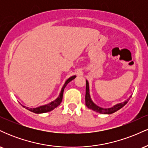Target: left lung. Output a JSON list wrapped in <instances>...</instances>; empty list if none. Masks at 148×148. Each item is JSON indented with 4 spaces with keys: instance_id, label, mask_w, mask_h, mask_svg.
Returning a JSON list of instances; mask_svg holds the SVG:
<instances>
[{
    "instance_id": "1",
    "label": "left lung",
    "mask_w": 148,
    "mask_h": 148,
    "mask_svg": "<svg viewBox=\"0 0 148 148\" xmlns=\"http://www.w3.org/2000/svg\"><path fill=\"white\" fill-rule=\"evenodd\" d=\"M129 101V99L127 101H124L123 103H118V104L115 105L114 106L111 107L109 108H101V107L97 106L92 102L90 99V92H89V85H88V81H86V105L90 109L93 110V111L98 112L99 113H102V114H111V113H115L120 108H123L125 104Z\"/></svg>"
}]
</instances>
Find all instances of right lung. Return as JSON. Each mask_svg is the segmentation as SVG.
Wrapping results in <instances>:
<instances>
[{
	"label": "right lung",
	"instance_id": "1",
	"mask_svg": "<svg viewBox=\"0 0 148 148\" xmlns=\"http://www.w3.org/2000/svg\"><path fill=\"white\" fill-rule=\"evenodd\" d=\"M75 78H76V76H71L70 78H69V79L66 81L65 84H64L63 87H62V90H61L60 95H59V97L56 99L54 100V101H52V102L49 103L48 104H46V105H44V106H39V107H37V108H28V107H25V106H23V107H25L26 109L29 110L30 111L33 112V113H47V112L52 111L53 109L56 108L58 106H59V105L60 104L61 101H62V96H63V92H64V88L66 87V86H67V85L71 81H72V80L75 79Z\"/></svg>",
	"mask_w": 148,
	"mask_h": 148
}]
</instances>
